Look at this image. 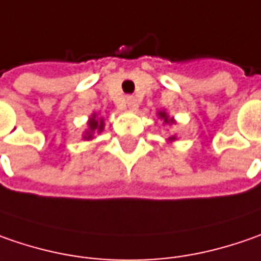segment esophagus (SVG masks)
I'll return each instance as SVG.
<instances>
[{"label": "esophagus", "instance_id": "34e87169", "mask_svg": "<svg viewBox=\"0 0 261 261\" xmlns=\"http://www.w3.org/2000/svg\"><path fill=\"white\" fill-rule=\"evenodd\" d=\"M125 103H127V107L130 109H136L137 108V102H136V99L133 96H127L125 97Z\"/></svg>", "mask_w": 261, "mask_h": 261}]
</instances>
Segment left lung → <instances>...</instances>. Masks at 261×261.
I'll use <instances>...</instances> for the list:
<instances>
[{
  "label": "left lung",
  "instance_id": "obj_1",
  "mask_svg": "<svg viewBox=\"0 0 261 261\" xmlns=\"http://www.w3.org/2000/svg\"><path fill=\"white\" fill-rule=\"evenodd\" d=\"M159 117H161V118H164L165 122H171V121H169V118H168V115L165 114L164 111H162V112H159ZM169 140H174V137H171Z\"/></svg>",
  "mask_w": 261,
  "mask_h": 261
}]
</instances>
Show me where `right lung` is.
Segmentation results:
<instances>
[{
	"instance_id": "add662e5",
	"label": "right lung",
	"mask_w": 261,
	"mask_h": 261,
	"mask_svg": "<svg viewBox=\"0 0 261 261\" xmlns=\"http://www.w3.org/2000/svg\"><path fill=\"white\" fill-rule=\"evenodd\" d=\"M103 130V119L100 118H96L95 115L90 118V121H89V130L86 131L85 134V139H87V140H90L92 137H93V134L95 133H97V131H102Z\"/></svg>"
}]
</instances>
